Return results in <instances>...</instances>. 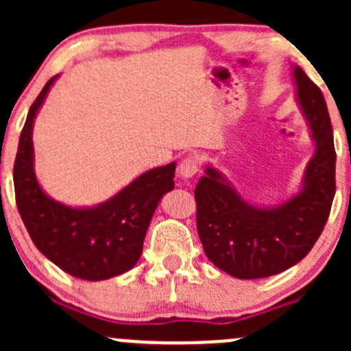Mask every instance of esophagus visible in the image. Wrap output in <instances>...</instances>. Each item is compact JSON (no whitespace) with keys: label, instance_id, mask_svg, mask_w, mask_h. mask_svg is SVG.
I'll use <instances>...</instances> for the list:
<instances>
[{"label":"esophagus","instance_id":"obj_1","mask_svg":"<svg viewBox=\"0 0 351 351\" xmlns=\"http://www.w3.org/2000/svg\"><path fill=\"white\" fill-rule=\"evenodd\" d=\"M198 168H200V161H198L197 156H186V158L182 159V162L178 165V175L180 178H192L198 173Z\"/></svg>","mask_w":351,"mask_h":351}]
</instances>
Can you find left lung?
<instances>
[{
    "label": "left lung",
    "mask_w": 351,
    "mask_h": 351,
    "mask_svg": "<svg viewBox=\"0 0 351 351\" xmlns=\"http://www.w3.org/2000/svg\"><path fill=\"white\" fill-rule=\"evenodd\" d=\"M292 80L314 143L297 192L280 204L254 205L210 162L195 186L205 254L241 280L270 277L299 263L323 232L335 198L336 153L326 101L302 67L292 64Z\"/></svg>",
    "instance_id": "obj_1"
}]
</instances>
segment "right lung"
Instances as JSON below:
<instances>
[{"instance_id": "add662e5", "label": "right lung", "mask_w": 351, "mask_h": 351, "mask_svg": "<svg viewBox=\"0 0 351 351\" xmlns=\"http://www.w3.org/2000/svg\"><path fill=\"white\" fill-rule=\"evenodd\" d=\"M59 74L28 110L20 134L13 183L19 212L32 241L66 274L90 282L108 280L137 263L144 236L166 192L175 186L176 162L147 169L122 190L90 207H73L45 192L35 175L34 123Z\"/></svg>"}]
</instances>
